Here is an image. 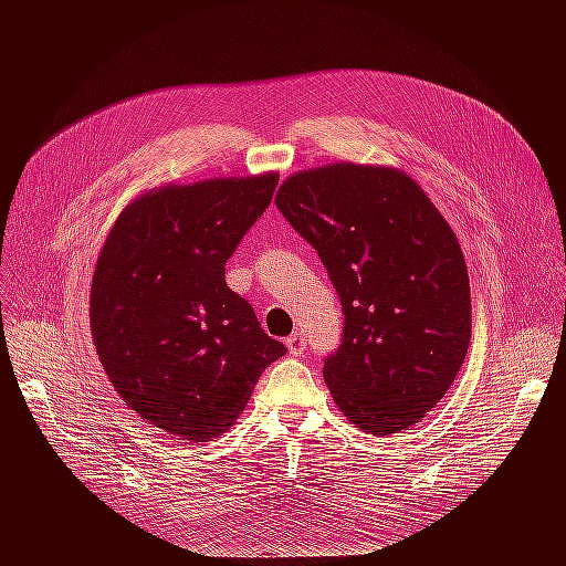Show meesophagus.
Returning <instances> with one entry per match:
<instances>
[{
    "label": "esophagus",
    "instance_id": "34e87169",
    "mask_svg": "<svg viewBox=\"0 0 566 566\" xmlns=\"http://www.w3.org/2000/svg\"><path fill=\"white\" fill-rule=\"evenodd\" d=\"M305 346H307V339H305V335H303V333H293V335H289V337H286V348H289V353H291V355H298V353H303V350H305Z\"/></svg>",
    "mask_w": 566,
    "mask_h": 566
}]
</instances>
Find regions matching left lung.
Here are the masks:
<instances>
[{
	"instance_id": "obj_1",
	"label": "left lung",
	"mask_w": 566,
	"mask_h": 566,
	"mask_svg": "<svg viewBox=\"0 0 566 566\" xmlns=\"http://www.w3.org/2000/svg\"><path fill=\"white\" fill-rule=\"evenodd\" d=\"M275 203L342 301V344L323 365L337 408L374 436L418 424L470 346V282L452 227L415 178L388 165L295 171Z\"/></svg>"
}]
</instances>
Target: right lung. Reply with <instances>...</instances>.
<instances>
[{"mask_svg": "<svg viewBox=\"0 0 566 566\" xmlns=\"http://www.w3.org/2000/svg\"><path fill=\"white\" fill-rule=\"evenodd\" d=\"M277 174L167 184L133 199L96 261L88 323L116 395L171 438L235 424L286 353L224 282V263L273 199Z\"/></svg>", "mask_w": 566, "mask_h": 566, "instance_id": "1", "label": "right lung"}]
</instances>
